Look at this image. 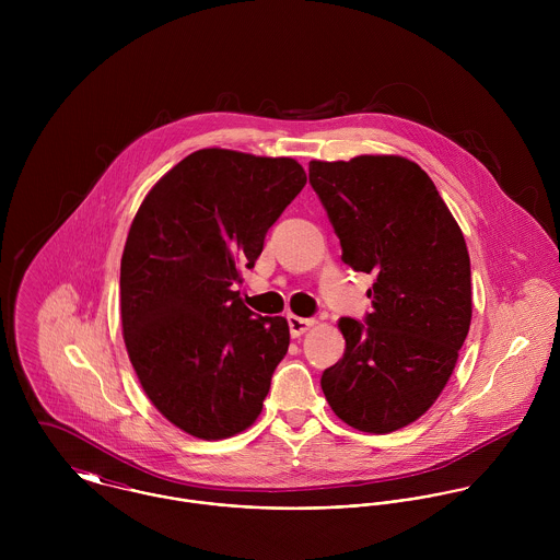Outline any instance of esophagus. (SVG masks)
Masks as SVG:
<instances>
[{
  "label": "esophagus",
  "mask_w": 560,
  "mask_h": 560,
  "mask_svg": "<svg viewBox=\"0 0 560 560\" xmlns=\"http://www.w3.org/2000/svg\"><path fill=\"white\" fill-rule=\"evenodd\" d=\"M287 320H289V329H291L293 336H302V334H306L311 327H315V320L302 319V317H295V315H289Z\"/></svg>",
  "instance_id": "esophagus-1"
}]
</instances>
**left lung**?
<instances>
[{
    "label": "left lung",
    "instance_id": "8db88e82",
    "mask_svg": "<svg viewBox=\"0 0 560 560\" xmlns=\"http://www.w3.org/2000/svg\"><path fill=\"white\" fill-rule=\"evenodd\" d=\"M342 260L375 273L364 323L342 317V358L323 371L334 413L366 433L418 420L444 390L472 320L464 233L429 174L397 155L311 161Z\"/></svg>",
    "mask_w": 560,
    "mask_h": 560
}]
</instances>
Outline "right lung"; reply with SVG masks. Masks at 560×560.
Segmentation results:
<instances>
[{"label": "right lung", "mask_w": 560, "mask_h": 560, "mask_svg": "<svg viewBox=\"0 0 560 560\" xmlns=\"http://www.w3.org/2000/svg\"><path fill=\"white\" fill-rule=\"evenodd\" d=\"M304 185L291 158L202 149L133 218L120 260L127 353L147 397L194 438L247 429L287 355V319L254 315L233 287Z\"/></svg>", "instance_id": "obj_1"}]
</instances>
